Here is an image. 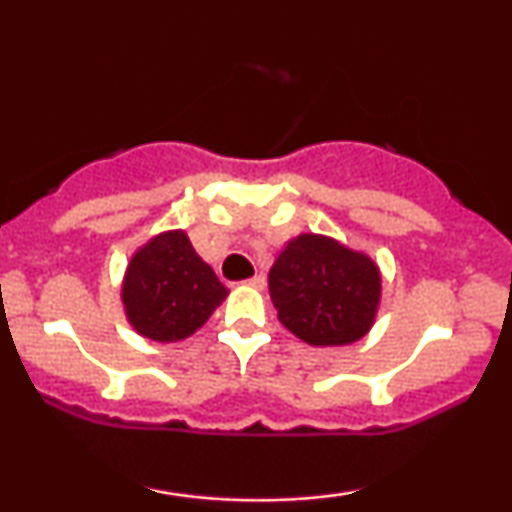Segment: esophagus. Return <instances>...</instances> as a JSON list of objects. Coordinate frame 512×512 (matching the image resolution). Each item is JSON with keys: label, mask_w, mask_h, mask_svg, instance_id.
I'll list each match as a JSON object with an SVG mask.
<instances>
[{"label": "esophagus", "mask_w": 512, "mask_h": 512, "mask_svg": "<svg viewBox=\"0 0 512 512\" xmlns=\"http://www.w3.org/2000/svg\"><path fill=\"white\" fill-rule=\"evenodd\" d=\"M245 286H252V289H264V276L262 274L250 276V279L245 281Z\"/></svg>", "instance_id": "obj_1"}]
</instances>
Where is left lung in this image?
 Masks as SVG:
<instances>
[{
    "label": "left lung",
    "mask_w": 512,
    "mask_h": 512,
    "mask_svg": "<svg viewBox=\"0 0 512 512\" xmlns=\"http://www.w3.org/2000/svg\"><path fill=\"white\" fill-rule=\"evenodd\" d=\"M279 322L310 346H346L375 325L383 274L366 252L322 233L291 238L269 269Z\"/></svg>",
    "instance_id": "obj_1"
}]
</instances>
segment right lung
I'll list each match as a JSON object with an SVG mask.
<instances>
[{"mask_svg":"<svg viewBox=\"0 0 512 512\" xmlns=\"http://www.w3.org/2000/svg\"><path fill=\"white\" fill-rule=\"evenodd\" d=\"M226 296L228 289L182 228L158 233L134 250L120 289L132 330L161 344L192 337Z\"/></svg>","mask_w":512,"mask_h":512,"instance_id":"right-lung-1","label":"right lung"}]
</instances>
